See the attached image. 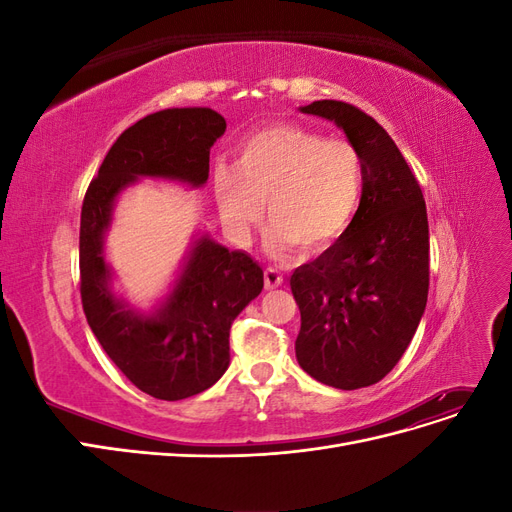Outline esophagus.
I'll return each mask as SVG.
<instances>
[{
  "instance_id": "obj_1",
  "label": "esophagus",
  "mask_w": 512,
  "mask_h": 512,
  "mask_svg": "<svg viewBox=\"0 0 512 512\" xmlns=\"http://www.w3.org/2000/svg\"><path fill=\"white\" fill-rule=\"evenodd\" d=\"M282 284H284L282 273L277 271V269H273V267H269V269L265 271V288H267V290H273V288H280Z\"/></svg>"
}]
</instances>
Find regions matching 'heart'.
<instances>
[{
    "mask_svg": "<svg viewBox=\"0 0 512 512\" xmlns=\"http://www.w3.org/2000/svg\"><path fill=\"white\" fill-rule=\"evenodd\" d=\"M213 194L237 243H250L267 211L271 252L286 254L294 245L322 252L344 235L361 205L363 160L344 138L280 123L243 138L237 168H213Z\"/></svg>",
    "mask_w": 512,
    "mask_h": 512,
    "instance_id": "obj_1",
    "label": "heart"
}]
</instances>
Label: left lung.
I'll return each instance as SVG.
<instances>
[{
  "instance_id": "obj_1",
  "label": "left lung",
  "mask_w": 512,
  "mask_h": 512,
  "mask_svg": "<svg viewBox=\"0 0 512 512\" xmlns=\"http://www.w3.org/2000/svg\"><path fill=\"white\" fill-rule=\"evenodd\" d=\"M299 111L333 121L363 160V196L348 230L290 277L301 312L299 365L322 384L354 391L389 374L425 314L427 207L408 162L376 119L337 100Z\"/></svg>"
}]
</instances>
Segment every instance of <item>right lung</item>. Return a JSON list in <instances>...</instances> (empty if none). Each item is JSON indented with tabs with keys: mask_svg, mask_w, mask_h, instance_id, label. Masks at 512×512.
<instances>
[{
	"mask_svg": "<svg viewBox=\"0 0 512 512\" xmlns=\"http://www.w3.org/2000/svg\"><path fill=\"white\" fill-rule=\"evenodd\" d=\"M226 119L207 106L164 108L123 130L81 211V299L91 331L136 389L177 401L207 391L230 365V324L254 301L262 269L243 250L196 232L173 284L149 309L115 288L106 237L119 196L141 179L203 188Z\"/></svg>",
	"mask_w": 512,
	"mask_h": 512,
	"instance_id": "add662e5",
	"label": "right lung"
}]
</instances>
